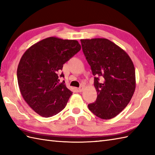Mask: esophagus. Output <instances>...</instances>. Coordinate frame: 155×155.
Here are the masks:
<instances>
[{
    "instance_id": "1",
    "label": "esophagus",
    "mask_w": 155,
    "mask_h": 155,
    "mask_svg": "<svg viewBox=\"0 0 155 155\" xmlns=\"http://www.w3.org/2000/svg\"><path fill=\"white\" fill-rule=\"evenodd\" d=\"M83 89H84V87H81L79 88H78V91L82 92V91H83Z\"/></svg>"
}]
</instances>
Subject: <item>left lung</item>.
Returning <instances> with one entry per match:
<instances>
[{"mask_svg": "<svg viewBox=\"0 0 155 155\" xmlns=\"http://www.w3.org/2000/svg\"><path fill=\"white\" fill-rule=\"evenodd\" d=\"M81 42L95 77L97 92L96 101L88 105V109L102 119H110L127 106L135 91L133 62L123 49L108 39H81Z\"/></svg>", "mask_w": 155, "mask_h": 155, "instance_id": "1", "label": "left lung"}]
</instances>
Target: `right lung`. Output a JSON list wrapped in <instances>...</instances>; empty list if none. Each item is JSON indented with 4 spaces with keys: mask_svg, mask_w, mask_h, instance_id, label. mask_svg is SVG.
Returning <instances> with one entry per match:
<instances>
[{
    "mask_svg": "<svg viewBox=\"0 0 155 155\" xmlns=\"http://www.w3.org/2000/svg\"><path fill=\"white\" fill-rule=\"evenodd\" d=\"M76 40L48 37L28 48L17 68L20 91L32 110L43 117H50L63 110L72 92L58 76L63 64L81 50Z\"/></svg>",
    "mask_w": 155,
    "mask_h": 155,
    "instance_id": "1",
    "label": "right lung"
}]
</instances>
